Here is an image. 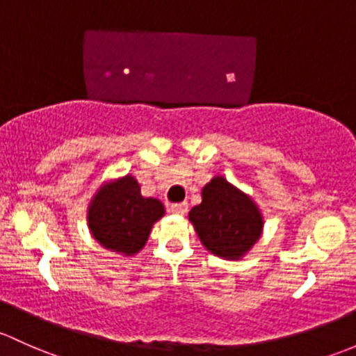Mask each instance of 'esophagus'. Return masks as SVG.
Masks as SVG:
<instances>
[{
    "mask_svg": "<svg viewBox=\"0 0 356 356\" xmlns=\"http://www.w3.org/2000/svg\"><path fill=\"white\" fill-rule=\"evenodd\" d=\"M168 211L174 213V215H186L188 213V203H174L168 207Z\"/></svg>",
    "mask_w": 356,
    "mask_h": 356,
    "instance_id": "obj_1",
    "label": "esophagus"
}]
</instances>
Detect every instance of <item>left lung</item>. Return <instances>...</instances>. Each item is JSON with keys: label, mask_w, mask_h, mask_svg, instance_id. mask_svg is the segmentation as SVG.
Wrapping results in <instances>:
<instances>
[{"label": "left lung", "mask_w": 356, "mask_h": 356, "mask_svg": "<svg viewBox=\"0 0 356 356\" xmlns=\"http://www.w3.org/2000/svg\"><path fill=\"white\" fill-rule=\"evenodd\" d=\"M203 201L189 211V222L211 254L241 259L259 241L263 215L245 193L216 175L201 191Z\"/></svg>", "instance_id": "1"}]
</instances>
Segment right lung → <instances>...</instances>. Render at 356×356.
<instances>
[{
  "mask_svg": "<svg viewBox=\"0 0 356 356\" xmlns=\"http://www.w3.org/2000/svg\"><path fill=\"white\" fill-rule=\"evenodd\" d=\"M165 208L155 197L141 196L133 175L104 184L92 197L87 213L93 238L112 252L134 256L147 244L153 223Z\"/></svg>",
  "mask_w": 356,
  "mask_h": 356,
  "instance_id": "right-lung-1",
  "label": "right lung"
}]
</instances>
